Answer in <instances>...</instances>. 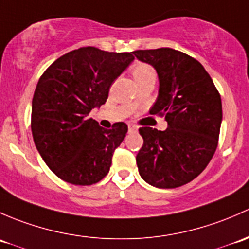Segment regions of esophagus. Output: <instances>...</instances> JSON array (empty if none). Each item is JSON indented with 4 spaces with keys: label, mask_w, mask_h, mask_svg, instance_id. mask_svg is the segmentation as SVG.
Returning a JSON list of instances; mask_svg holds the SVG:
<instances>
[{
    "label": "esophagus",
    "mask_w": 249,
    "mask_h": 249,
    "mask_svg": "<svg viewBox=\"0 0 249 249\" xmlns=\"http://www.w3.org/2000/svg\"><path fill=\"white\" fill-rule=\"evenodd\" d=\"M138 132V125L129 124L128 125V133H137Z\"/></svg>",
    "instance_id": "obj_1"
}]
</instances>
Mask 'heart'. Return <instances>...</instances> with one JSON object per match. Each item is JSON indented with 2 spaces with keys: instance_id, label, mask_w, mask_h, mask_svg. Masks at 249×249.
Here are the masks:
<instances>
[{
  "instance_id": "b5f03b06",
  "label": "heart",
  "mask_w": 249,
  "mask_h": 249,
  "mask_svg": "<svg viewBox=\"0 0 249 249\" xmlns=\"http://www.w3.org/2000/svg\"><path fill=\"white\" fill-rule=\"evenodd\" d=\"M133 78L135 81L142 80L145 78H156V73L151 66L145 65V63H135L132 68Z\"/></svg>"
}]
</instances>
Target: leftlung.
Returning <instances> with one entry per match:
<instances>
[{
  "mask_svg": "<svg viewBox=\"0 0 249 249\" xmlns=\"http://www.w3.org/2000/svg\"><path fill=\"white\" fill-rule=\"evenodd\" d=\"M133 53L157 71L160 89L150 114L164 115L168 122L165 130L139 129V174L157 188L183 186L213 157L222 124L220 96L201 63L181 51L160 48Z\"/></svg>",
  "mask_w": 249,
  "mask_h": 249,
  "instance_id": "obj_1",
  "label": "left lung"
}]
</instances>
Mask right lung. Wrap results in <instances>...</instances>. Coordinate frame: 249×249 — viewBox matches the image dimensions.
<instances>
[{
  "mask_svg": "<svg viewBox=\"0 0 249 249\" xmlns=\"http://www.w3.org/2000/svg\"><path fill=\"white\" fill-rule=\"evenodd\" d=\"M133 60V53L80 48L57 58L40 76L31 129L43 160L61 180L89 186L109 173L128 127L117 122L104 129L89 114L106 103L111 84Z\"/></svg>",
  "mask_w": 249,
  "mask_h": 249,
  "instance_id": "right-lung-1",
  "label": "right lung"
}]
</instances>
